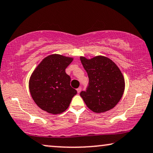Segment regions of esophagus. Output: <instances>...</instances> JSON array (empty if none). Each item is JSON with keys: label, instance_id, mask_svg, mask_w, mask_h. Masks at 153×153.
Here are the masks:
<instances>
[{"label": "esophagus", "instance_id": "34e87169", "mask_svg": "<svg viewBox=\"0 0 153 153\" xmlns=\"http://www.w3.org/2000/svg\"><path fill=\"white\" fill-rule=\"evenodd\" d=\"M76 91H77V93H80V92L81 91V87H79V88H78L76 89Z\"/></svg>", "mask_w": 153, "mask_h": 153}]
</instances>
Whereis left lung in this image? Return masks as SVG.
<instances>
[{
    "label": "left lung",
    "mask_w": 153,
    "mask_h": 153,
    "mask_svg": "<svg viewBox=\"0 0 153 153\" xmlns=\"http://www.w3.org/2000/svg\"><path fill=\"white\" fill-rule=\"evenodd\" d=\"M88 76L86 91H81V97L90 109L102 113L111 109L123 95L125 80L118 66L104 56L91 60L80 58Z\"/></svg>",
    "instance_id": "1"
}]
</instances>
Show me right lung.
Instances as JSON below:
<instances>
[{"mask_svg": "<svg viewBox=\"0 0 153 153\" xmlns=\"http://www.w3.org/2000/svg\"><path fill=\"white\" fill-rule=\"evenodd\" d=\"M72 60V58L58 54L50 55L42 60L31 75V96L39 108L49 114L64 112L77 93L71 87V78L65 72Z\"/></svg>", "mask_w": 153, "mask_h": 153, "instance_id": "right-lung-1", "label": "right lung"}]
</instances>
